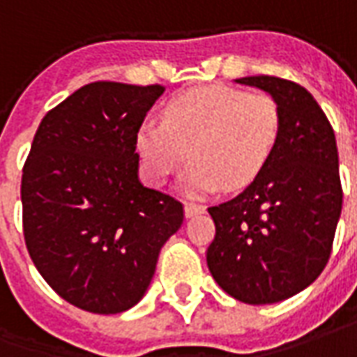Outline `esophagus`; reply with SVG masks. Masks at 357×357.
Here are the masks:
<instances>
[{
    "mask_svg": "<svg viewBox=\"0 0 357 357\" xmlns=\"http://www.w3.org/2000/svg\"><path fill=\"white\" fill-rule=\"evenodd\" d=\"M199 213H205V207H203V205H197V203H185V217H193V215H199Z\"/></svg>",
    "mask_w": 357,
    "mask_h": 357,
    "instance_id": "esophagus-1",
    "label": "esophagus"
}]
</instances>
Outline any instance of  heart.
I'll use <instances>...</instances> for the list:
<instances>
[{
	"label": "heart",
	"mask_w": 357,
	"mask_h": 357,
	"mask_svg": "<svg viewBox=\"0 0 357 357\" xmlns=\"http://www.w3.org/2000/svg\"><path fill=\"white\" fill-rule=\"evenodd\" d=\"M280 132L281 113L273 97L217 84L169 99L162 123L146 121L138 127L137 150L154 183L169 181L191 158L185 189L207 195L222 185H250L273 156Z\"/></svg>",
	"instance_id": "obj_1"
}]
</instances>
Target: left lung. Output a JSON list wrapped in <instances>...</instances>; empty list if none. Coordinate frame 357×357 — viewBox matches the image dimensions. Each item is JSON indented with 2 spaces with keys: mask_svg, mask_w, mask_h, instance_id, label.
Wrapping results in <instances>:
<instances>
[{
  "mask_svg": "<svg viewBox=\"0 0 357 357\" xmlns=\"http://www.w3.org/2000/svg\"><path fill=\"white\" fill-rule=\"evenodd\" d=\"M236 84L278 101L281 132L260 176L236 197L209 207L217 232L207 266L230 297L270 305L309 287L331 258L344 197L338 148L328 119L305 87L275 76Z\"/></svg>",
  "mask_w": 357,
  "mask_h": 357,
  "instance_id": "8db88e82",
  "label": "left lung"
}]
</instances>
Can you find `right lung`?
I'll use <instances>...</instances> for the list:
<instances>
[{"mask_svg":"<svg viewBox=\"0 0 357 357\" xmlns=\"http://www.w3.org/2000/svg\"><path fill=\"white\" fill-rule=\"evenodd\" d=\"M164 87L93 82L40 121L23 179V234L38 273L77 309L117 314L144 297L178 199L138 181L137 130Z\"/></svg>","mask_w":357,"mask_h":357,"instance_id":"1","label":"right lung"}]
</instances>
